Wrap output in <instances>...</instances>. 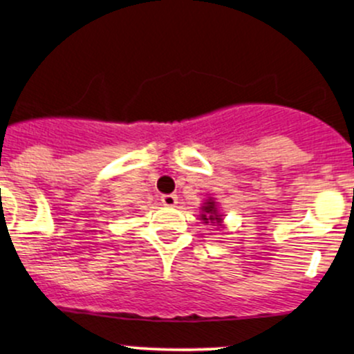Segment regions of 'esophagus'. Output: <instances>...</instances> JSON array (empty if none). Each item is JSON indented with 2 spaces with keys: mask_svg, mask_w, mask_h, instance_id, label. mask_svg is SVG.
Segmentation results:
<instances>
[{
  "mask_svg": "<svg viewBox=\"0 0 354 354\" xmlns=\"http://www.w3.org/2000/svg\"><path fill=\"white\" fill-rule=\"evenodd\" d=\"M161 203L165 205V207H174V205L178 203V196L176 195H162Z\"/></svg>",
  "mask_w": 354,
  "mask_h": 354,
  "instance_id": "obj_1",
  "label": "esophagus"
}]
</instances>
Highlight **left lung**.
Masks as SVG:
<instances>
[{"label": "left lung", "instance_id": "8db88e82", "mask_svg": "<svg viewBox=\"0 0 354 354\" xmlns=\"http://www.w3.org/2000/svg\"><path fill=\"white\" fill-rule=\"evenodd\" d=\"M201 218L205 220V223H212V225H220L221 223V218L220 215L216 213V208H215V201H208L207 205L203 207V215H201Z\"/></svg>", "mask_w": 354, "mask_h": 354}]
</instances>
